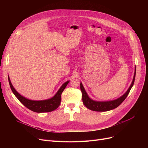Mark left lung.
<instances>
[{
  "mask_svg": "<svg viewBox=\"0 0 148 148\" xmlns=\"http://www.w3.org/2000/svg\"><path fill=\"white\" fill-rule=\"evenodd\" d=\"M136 69L135 68V72L134 75V78L133 82H132L131 86H130L128 90L126 92V93L123 95H122L121 97L117 99H115L113 101H104V102H100V101H95L91 99L86 94V91H85L82 83H80V89L82 92V100L84 105L86 106L89 109L96 111V112H106V111H109L111 110L116 108L118 107L121 103L123 101L125 98L127 97L129 92L133 87L134 80H135V77H136Z\"/></svg>",
  "mask_w": 148,
  "mask_h": 148,
  "instance_id": "left-lung-1",
  "label": "left lung"
}]
</instances>
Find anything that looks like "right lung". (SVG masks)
I'll use <instances>...</instances> for the list:
<instances>
[{
	"label": "right lung",
	"instance_id": "right-lung-1",
	"mask_svg": "<svg viewBox=\"0 0 148 148\" xmlns=\"http://www.w3.org/2000/svg\"><path fill=\"white\" fill-rule=\"evenodd\" d=\"M8 81L10 88L15 96L17 98V99L23 105L26 107L27 108H29V110L36 113L50 112L56 110L60 104L62 93L64 91V90L67 86L68 83H69V81H68L62 85L61 88L56 93V94L53 98L42 101H33L28 99L18 94L16 90L14 88L10 81L9 76Z\"/></svg>",
	"mask_w": 148,
	"mask_h": 148
}]
</instances>
